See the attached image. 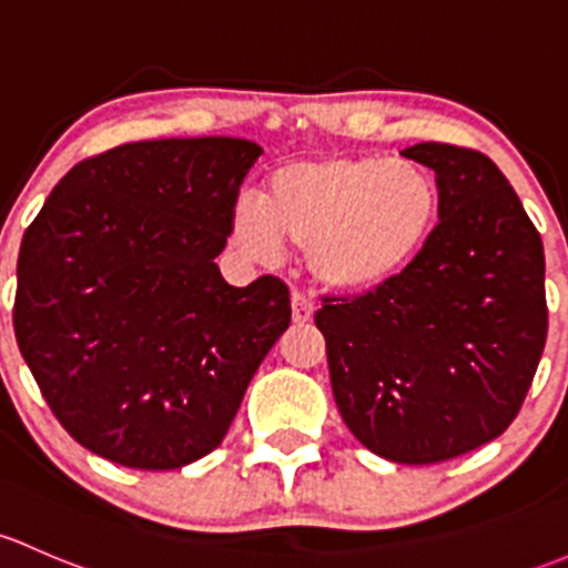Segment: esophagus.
I'll list each match as a JSON object with an SVG mask.
<instances>
[{
	"mask_svg": "<svg viewBox=\"0 0 568 568\" xmlns=\"http://www.w3.org/2000/svg\"><path fill=\"white\" fill-rule=\"evenodd\" d=\"M314 312H317V306H314L312 297L301 295V292H295V295H292V320H295L297 325L312 323Z\"/></svg>",
	"mask_w": 568,
	"mask_h": 568,
	"instance_id": "esophagus-1",
	"label": "esophagus"
}]
</instances>
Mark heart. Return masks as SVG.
<instances>
[{
    "instance_id": "1",
    "label": "heart",
    "mask_w": 568,
    "mask_h": 568,
    "mask_svg": "<svg viewBox=\"0 0 568 568\" xmlns=\"http://www.w3.org/2000/svg\"><path fill=\"white\" fill-rule=\"evenodd\" d=\"M440 219V185L415 161L317 155L278 166L265 199L245 194L230 215L241 254L271 262L284 243L306 251L327 290L369 292L424 254Z\"/></svg>"
}]
</instances>
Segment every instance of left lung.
<instances>
[{
  "instance_id": "8db88e82",
  "label": "left lung",
  "mask_w": 568,
  "mask_h": 568,
  "mask_svg": "<svg viewBox=\"0 0 568 568\" xmlns=\"http://www.w3.org/2000/svg\"><path fill=\"white\" fill-rule=\"evenodd\" d=\"M440 224L424 254L355 301L314 314L333 399L377 457L435 465L506 432L545 353V245L487 155L424 142Z\"/></svg>"
}]
</instances>
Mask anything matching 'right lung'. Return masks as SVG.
<instances>
[{
	"label": "right lung",
	"mask_w": 568,
	"mask_h": 568,
	"mask_svg": "<svg viewBox=\"0 0 568 568\" xmlns=\"http://www.w3.org/2000/svg\"><path fill=\"white\" fill-rule=\"evenodd\" d=\"M260 155L232 136L122 144L75 163L23 232L19 349L98 457L174 470L219 448L290 325L278 278L232 286L215 265Z\"/></svg>",
	"instance_id": "1"
}]
</instances>
